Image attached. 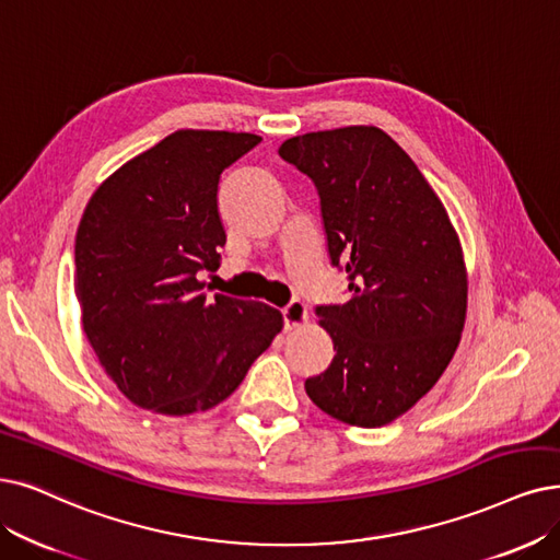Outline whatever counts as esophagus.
<instances>
[{"instance_id": "obj_1", "label": "esophagus", "mask_w": 560, "mask_h": 560, "mask_svg": "<svg viewBox=\"0 0 560 560\" xmlns=\"http://www.w3.org/2000/svg\"><path fill=\"white\" fill-rule=\"evenodd\" d=\"M282 319L287 330L303 326L307 322V305L303 301H292L287 307H282Z\"/></svg>"}]
</instances>
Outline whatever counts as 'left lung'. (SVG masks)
I'll use <instances>...</instances> for the list:
<instances>
[{
  "label": "left lung",
  "instance_id": "left-lung-1",
  "mask_svg": "<svg viewBox=\"0 0 560 560\" xmlns=\"http://www.w3.org/2000/svg\"><path fill=\"white\" fill-rule=\"evenodd\" d=\"M278 153L315 184L330 264L351 292L317 307L335 355L305 393L330 418L382 428L430 393L455 355L468 289L459 236L382 128L305 132Z\"/></svg>",
  "mask_w": 560,
  "mask_h": 560
}]
</instances>
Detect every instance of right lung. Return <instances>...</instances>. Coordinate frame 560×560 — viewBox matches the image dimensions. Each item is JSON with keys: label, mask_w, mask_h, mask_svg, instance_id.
Returning <instances> with one entry per match:
<instances>
[{"label": "right lung", "mask_w": 560, "mask_h": 560, "mask_svg": "<svg viewBox=\"0 0 560 560\" xmlns=\"http://www.w3.org/2000/svg\"><path fill=\"white\" fill-rule=\"evenodd\" d=\"M253 132L176 130L107 176L75 234V296L98 363L140 409L207 411L228 399L282 330L280 310L199 280L228 236L220 174Z\"/></svg>", "instance_id": "1"}]
</instances>
